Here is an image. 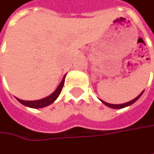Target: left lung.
<instances>
[{"label":"left lung","instance_id":"obj_1","mask_svg":"<svg viewBox=\"0 0 154 154\" xmlns=\"http://www.w3.org/2000/svg\"><path fill=\"white\" fill-rule=\"evenodd\" d=\"M143 92L144 91H142L137 98H135L134 100H131V101H129V102H126V103H123V104H110V103H107V102H105V101H103V100H101V102L103 103V104H105L106 106H109V107H111V108H115V109H120V108H123V107H126V106H129L132 105L134 102H136L140 97H141V95L143 94Z\"/></svg>","mask_w":154,"mask_h":154}]
</instances>
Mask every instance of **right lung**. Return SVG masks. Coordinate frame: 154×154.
<instances>
[{
  "mask_svg": "<svg viewBox=\"0 0 154 154\" xmlns=\"http://www.w3.org/2000/svg\"><path fill=\"white\" fill-rule=\"evenodd\" d=\"M64 79H65V76L63 77L62 82L60 83V85H58L56 90L54 91L52 94H50L49 96L44 98V99L38 100H23L17 98V100L23 106H29V107H32V108H41V107L48 106L51 105L53 102H54V100L60 95L63 87V85H64Z\"/></svg>",
  "mask_w": 154,
  "mask_h": 154,
  "instance_id": "right-lung-1",
  "label": "right lung"
}]
</instances>
